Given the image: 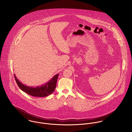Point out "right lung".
I'll return each instance as SVG.
<instances>
[{
  "instance_id": "obj_1",
  "label": "right lung",
  "mask_w": 132,
  "mask_h": 132,
  "mask_svg": "<svg viewBox=\"0 0 132 132\" xmlns=\"http://www.w3.org/2000/svg\"><path fill=\"white\" fill-rule=\"evenodd\" d=\"M58 75L59 74L54 76L53 78H52L46 84H44L42 86L36 87L27 86L22 84L17 79L15 74H14V76L17 85L22 91L31 96L44 97L47 96L54 92L56 86L57 81Z\"/></svg>"
}]
</instances>
